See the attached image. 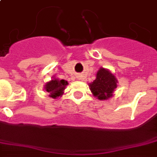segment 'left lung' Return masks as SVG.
I'll list each match as a JSON object with an SVG mask.
<instances>
[{
  "instance_id": "1",
  "label": "left lung",
  "mask_w": 157,
  "mask_h": 157,
  "mask_svg": "<svg viewBox=\"0 0 157 157\" xmlns=\"http://www.w3.org/2000/svg\"><path fill=\"white\" fill-rule=\"evenodd\" d=\"M91 92L100 100H105L112 96L114 90L117 87V80L109 71L100 68L96 75V79L89 85Z\"/></svg>"
}]
</instances>
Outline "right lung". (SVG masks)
Wrapping results in <instances>:
<instances>
[{"label":"right lung","mask_w":157,"mask_h":157,"mask_svg":"<svg viewBox=\"0 0 157 157\" xmlns=\"http://www.w3.org/2000/svg\"><path fill=\"white\" fill-rule=\"evenodd\" d=\"M67 85H68V82L66 80L54 78L46 84L45 89L47 92L50 93V97L55 99L63 94V91Z\"/></svg>","instance_id":"1"}]
</instances>
